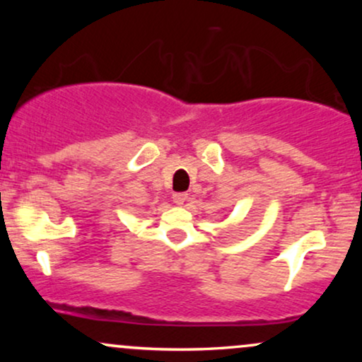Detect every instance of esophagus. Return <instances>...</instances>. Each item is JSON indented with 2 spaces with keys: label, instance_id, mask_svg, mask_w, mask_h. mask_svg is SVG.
Wrapping results in <instances>:
<instances>
[{
  "label": "esophagus",
  "instance_id": "esophagus-1",
  "mask_svg": "<svg viewBox=\"0 0 362 362\" xmlns=\"http://www.w3.org/2000/svg\"><path fill=\"white\" fill-rule=\"evenodd\" d=\"M187 199H189V195H187L185 192H177L173 194V202H175L177 206H184L187 202Z\"/></svg>",
  "mask_w": 362,
  "mask_h": 362
}]
</instances>
